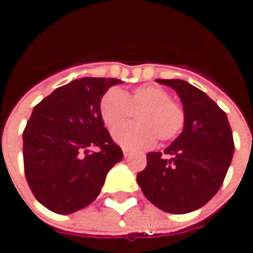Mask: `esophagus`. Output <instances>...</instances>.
<instances>
[{
  "label": "esophagus",
  "instance_id": "1",
  "mask_svg": "<svg viewBox=\"0 0 253 253\" xmlns=\"http://www.w3.org/2000/svg\"><path fill=\"white\" fill-rule=\"evenodd\" d=\"M131 153L132 152L128 148H123V156H125V157H128Z\"/></svg>",
  "mask_w": 253,
  "mask_h": 253
}]
</instances>
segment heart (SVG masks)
<instances>
[{"mask_svg": "<svg viewBox=\"0 0 253 253\" xmlns=\"http://www.w3.org/2000/svg\"><path fill=\"white\" fill-rule=\"evenodd\" d=\"M137 112L138 122L114 131L112 137L125 148H148L159 138L167 142L176 138L184 127L186 114L170 94L157 85H139L130 93L108 89L100 100V115L105 126L114 130Z\"/></svg>", "mask_w": 253, "mask_h": 253, "instance_id": "b5f03b06", "label": "heart"}]
</instances>
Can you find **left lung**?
Masks as SVG:
<instances>
[{"instance_id":"1","label":"left lung","mask_w":253,"mask_h":253,"mask_svg":"<svg viewBox=\"0 0 253 253\" xmlns=\"http://www.w3.org/2000/svg\"><path fill=\"white\" fill-rule=\"evenodd\" d=\"M156 81L175 89L186 122L164 154L148 153L137 181L154 206L186 214L205 206L222 186L233 157V134L226 114L201 89L183 80Z\"/></svg>"}]
</instances>
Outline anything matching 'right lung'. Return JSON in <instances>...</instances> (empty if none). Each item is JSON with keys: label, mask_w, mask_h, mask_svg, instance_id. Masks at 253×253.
<instances>
[{"label": "right lung", "mask_w": 253, "mask_h": 253, "mask_svg": "<svg viewBox=\"0 0 253 253\" xmlns=\"http://www.w3.org/2000/svg\"><path fill=\"white\" fill-rule=\"evenodd\" d=\"M121 83L78 78L35 105L23 132L24 170L32 194L48 210L72 214L90 205L123 159L100 115L103 94Z\"/></svg>", "instance_id": "1"}]
</instances>
